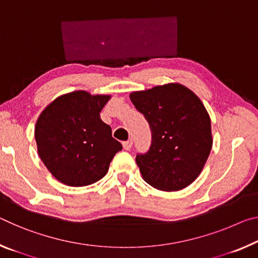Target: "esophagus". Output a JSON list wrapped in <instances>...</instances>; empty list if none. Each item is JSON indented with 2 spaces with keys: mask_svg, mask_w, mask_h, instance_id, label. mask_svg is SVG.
<instances>
[{
  "mask_svg": "<svg viewBox=\"0 0 258 258\" xmlns=\"http://www.w3.org/2000/svg\"><path fill=\"white\" fill-rule=\"evenodd\" d=\"M132 145H133L132 139H130V140L122 142V147H124L125 150H130L131 148H132Z\"/></svg>",
  "mask_w": 258,
  "mask_h": 258,
  "instance_id": "esophagus-1",
  "label": "esophagus"
}]
</instances>
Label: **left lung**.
Instances as JSON below:
<instances>
[{
  "mask_svg": "<svg viewBox=\"0 0 258 258\" xmlns=\"http://www.w3.org/2000/svg\"><path fill=\"white\" fill-rule=\"evenodd\" d=\"M151 130V145L137 155L142 178L159 190L189 186L203 170L212 147L211 121L201 100L180 84L130 94Z\"/></svg>",
  "mask_w": 258,
  "mask_h": 258,
  "instance_id": "obj_1",
  "label": "left lung"
}]
</instances>
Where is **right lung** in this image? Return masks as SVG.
<instances>
[{"mask_svg": "<svg viewBox=\"0 0 258 258\" xmlns=\"http://www.w3.org/2000/svg\"><path fill=\"white\" fill-rule=\"evenodd\" d=\"M110 97L76 91L58 96L41 112L34 133L38 153L58 181L83 187L107 174L122 148L100 117Z\"/></svg>", "mask_w": 258, "mask_h": 258, "instance_id": "add662e5", "label": "right lung"}]
</instances>
